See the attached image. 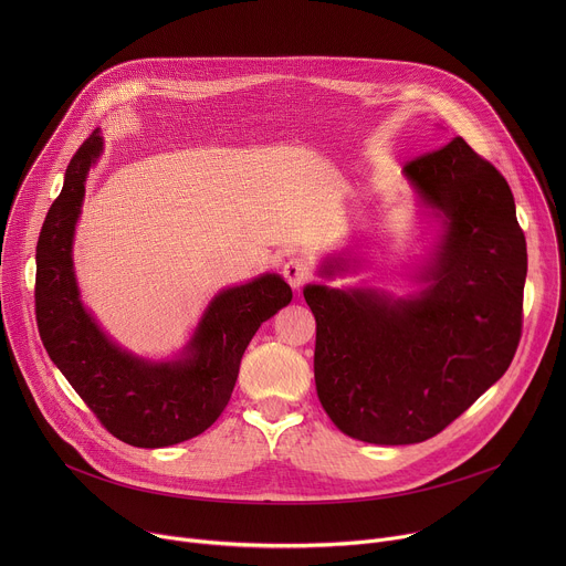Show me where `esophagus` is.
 <instances>
[{
  "label": "esophagus",
  "mask_w": 566,
  "mask_h": 566,
  "mask_svg": "<svg viewBox=\"0 0 566 566\" xmlns=\"http://www.w3.org/2000/svg\"><path fill=\"white\" fill-rule=\"evenodd\" d=\"M282 273L293 289H302L311 280V264L304 258H291L284 262Z\"/></svg>",
  "instance_id": "esophagus-1"
}]
</instances>
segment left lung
I'll use <instances>...</instances> for the list:
<instances>
[{
  "label": "left lung",
  "instance_id": "left-lung-1",
  "mask_svg": "<svg viewBox=\"0 0 566 566\" xmlns=\"http://www.w3.org/2000/svg\"><path fill=\"white\" fill-rule=\"evenodd\" d=\"M446 217L415 300L311 284L315 387L349 437L378 446L432 439L509 369L522 338L526 239L502 172L461 136L402 168ZM340 269L327 264L332 275Z\"/></svg>",
  "mask_w": 566,
  "mask_h": 566
}]
</instances>
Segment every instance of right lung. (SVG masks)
I'll return each mask as SVG.
<instances>
[{"label": "right lung", "instance_id": "obj_1", "mask_svg": "<svg viewBox=\"0 0 566 566\" xmlns=\"http://www.w3.org/2000/svg\"><path fill=\"white\" fill-rule=\"evenodd\" d=\"M101 149L96 129L73 154L46 212L35 253V319L46 354L107 432L136 448H166L219 419L251 338L293 291L280 275H262L219 293L181 360L149 365L120 352L80 304L71 264L85 179Z\"/></svg>", "mask_w": 566, "mask_h": 566}]
</instances>
